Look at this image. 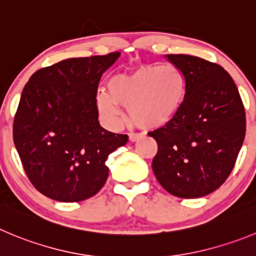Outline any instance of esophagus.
Wrapping results in <instances>:
<instances>
[{"label":"esophagus","mask_w":256,"mask_h":256,"mask_svg":"<svg viewBox=\"0 0 256 256\" xmlns=\"http://www.w3.org/2000/svg\"><path fill=\"white\" fill-rule=\"evenodd\" d=\"M140 138H142V135H140V134H135V132L128 134V139H130V142H138Z\"/></svg>","instance_id":"obj_1"}]
</instances>
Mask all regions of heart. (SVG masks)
<instances>
[{"mask_svg":"<svg viewBox=\"0 0 256 256\" xmlns=\"http://www.w3.org/2000/svg\"><path fill=\"white\" fill-rule=\"evenodd\" d=\"M108 93L97 94V107L106 124L124 122L122 107L138 128H159L176 120L186 100V77L173 64L142 66L131 73H118L107 82Z\"/></svg>","mask_w":256,"mask_h":256,"instance_id":"heart-1","label":"heart"}]
</instances>
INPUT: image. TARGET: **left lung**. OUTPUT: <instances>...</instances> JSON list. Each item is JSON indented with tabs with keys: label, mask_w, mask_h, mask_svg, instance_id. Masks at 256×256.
Masks as SVG:
<instances>
[{
	"label": "left lung",
	"mask_w": 256,
	"mask_h": 256,
	"mask_svg": "<svg viewBox=\"0 0 256 256\" xmlns=\"http://www.w3.org/2000/svg\"><path fill=\"white\" fill-rule=\"evenodd\" d=\"M166 58L186 77V100L176 120L149 135L158 142L152 172L180 198H200L224 184L246 130L245 108L230 74L216 63L186 54Z\"/></svg>",
	"instance_id": "8db88e82"
}]
</instances>
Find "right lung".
I'll return each instance as SVG.
<instances>
[{
	"instance_id": "1",
	"label": "right lung",
	"mask_w": 256,
	"mask_h": 256,
	"mask_svg": "<svg viewBox=\"0 0 256 256\" xmlns=\"http://www.w3.org/2000/svg\"><path fill=\"white\" fill-rule=\"evenodd\" d=\"M120 52L70 58L35 72L21 93L14 142L35 188L60 202H80L98 192L108 176L106 160L128 135L98 121L97 88Z\"/></svg>"
}]
</instances>
